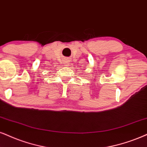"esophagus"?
<instances>
[{
  "label": "esophagus",
  "mask_w": 147,
  "mask_h": 147,
  "mask_svg": "<svg viewBox=\"0 0 147 147\" xmlns=\"http://www.w3.org/2000/svg\"><path fill=\"white\" fill-rule=\"evenodd\" d=\"M69 64H70L69 60L66 59V60H64V64L65 65V66H69Z\"/></svg>",
  "instance_id": "34e87169"
}]
</instances>
